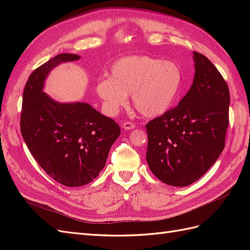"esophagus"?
Instances as JSON below:
<instances>
[{"instance_id":"esophagus-1","label":"esophagus","mask_w":250,"mask_h":250,"mask_svg":"<svg viewBox=\"0 0 250 250\" xmlns=\"http://www.w3.org/2000/svg\"><path fill=\"white\" fill-rule=\"evenodd\" d=\"M122 126H123L124 129H126V130H131V129H133V128H134V124L132 122H130V121H127V122H124L122 124Z\"/></svg>"}]
</instances>
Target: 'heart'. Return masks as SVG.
Instances as JSON below:
<instances>
[{
    "mask_svg": "<svg viewBox=\"0 0 250 250\" xmlns=\"http://www.w3.org/2000/svg\"><path fill=\"white\" fill-rule=\"evenodd\" d=\"M181 84L179 67L150 56H128L113 63L109 78L97 82L96 90L110 115H116L131 95L142 116L155 118L167 111Z\"/></svg>",
    "mask_w": 250,
    "mask_h": 250,
    "instance_id": "b5f03b06",
    "label": "heart"
}]
</instances>
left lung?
Listing matches in <instances>:
<instances>
[{"instance_id": "obj_1", "label": "left lung", "mask_w": 250, "mask_h": 250, "mask_svg": "<svg viewBox=\"0 0 250 250\" xmlns=\"http://www.w3.org/2000/svg\"><path fill=\"white\" fill-rule=\"evenodd\" d=\"M193 84L177 106L146 124V160L163 183L186 187L215 164L225 147L229 89L209 60L193 52Z\"/></svg>"}]
</instances>
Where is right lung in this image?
<instances>
[{"label": "right lung", "mask_w": 250, "mask_h": 250, "mask_svg": "<svg viewBox=\"0 0 250 250\" xmlns=\"http://www.w3.org/2000/svg\"><path fill=\"white\" fill-rule=\"evenodd\" d=\"M79 59L62 53L30 75L22 93L21 132L35 161L66 187L93 181L104 168L121 133L115 120L86 103H57L42 93L44 78L60 62Z\"/></svg>", "instance_id": "add662e5"}]
</instances>
